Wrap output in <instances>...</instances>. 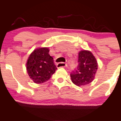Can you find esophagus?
Returning a JSON list of instances; mask_svg holds the SVG:
<instances>
[{"label": "esophagus", "mask_w": 121, "mask_h": 121, "mask_svg": "<svg viewBox=\"0 0 121 121\" xmlns=\"http://www.w3.org/2000/svg\"><path fill=\"white\" fill-rule=\"evenodd\" d=\"M67 67V64L64 62H60L57 64V68H61V67Z\"/></svg>", "instance_id": "esophagus-1"}]
</instances>
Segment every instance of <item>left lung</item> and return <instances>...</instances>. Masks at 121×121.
Segmentation results:
<instances>
[{"label": "left lung", "mask_w": 121, "mask_h": 121, "mask_svg": "<svg viewBox=\"0 0 121 121\" xmlns=\"http://www.w3.org/2000/svg\"><path fill=\"white\" fill-rule=\"evenodd\" d=\"M98 70L96 59L88 50L79 52L78 66L70 74L71 81L77 86H83L92 82Z\"/></svg>", "instance_id": "obj_1"}]
</instances>
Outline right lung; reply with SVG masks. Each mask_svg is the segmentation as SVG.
Wrapping results in <instances>:
<instances>
[{
	"label": "right lung",
	"instance_id": "obj_1",
	"mask_svg": "<svg viewBox=\"0 0 121 121\" xmlns=\"http://www.w3.org/2000/svg\"><path fill=\"white\" fill-rule=\"evenodd\" d=\"M47 47L39 48L32 52L26 62V68L30 78L36 84H42L50 79L57 67Z\"/></svg>",
	"mask_w": 121,
	"mask_h": 121
}]
</instances>
